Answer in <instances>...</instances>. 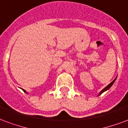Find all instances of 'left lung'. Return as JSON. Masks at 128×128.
Returning <instances> with one entry per match:
<instances>
[{
    "mask_svg": "<svg viewBox=\"0 0 128 128\" xmlns=\"http://www.w3.org/2000/svg\"><path fill=\"white\" fill-rule=\"evenodd\" d=\"M117 77H118V76H116V78H115L114 79V80H113V82H111V83L109 84L108 86H106V87H105V88H103V89H102V90L100 92L99 94H98V96L101 94H102V93L104 92H105V91H106V90H108V89H109V88H111V86H113V84H114V82H115V80H116V79H117Z\"/></svg>",
    "mask_w": 128,
    "mask_h": 128,
    "instance_id": "1",
    "label": "left lung"
}]
</instances>
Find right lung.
I'll use <instances>...</instances> for the list:
<instances>
[{
	"label": "right lung",
	"mask_w": 128,
	"mask_h": 128,
	"mask_svg": "<svg viewBox=\"0 0 128 128\" xmlns=\"http://www.w3.org/2000/svg\"><path fill=\"white\" fill-rule=\"evenodd\" d=\"M22 90H23V91H24V92L25 93H26V94H28V92H27L26 91V90H24V89H22Z\"/></svg>",
	"instance_id": "obj_1"
}]
</instances>
